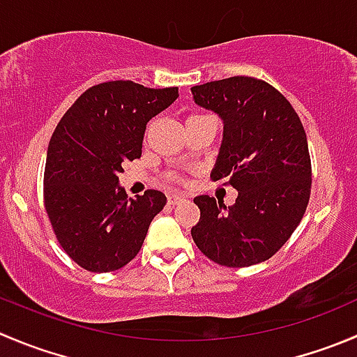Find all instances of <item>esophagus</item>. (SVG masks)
Wrapping results in <instances>:
<instances>
[{"mask_svg":"<svg viewBox=\"0 0 357 357\" xmlns=\"http://www.w3.org/2000/svg\"><path fill=\"white\" fill-rule=\"evenodd\" d=\"M183 200H185V197H181V195H169L167 197L169 206H178V204L183 202Z\"/></svg>","mask_w":357,"mask_h":357,"instance_id":"obj_1","label":"esophagus"}]
</instances>
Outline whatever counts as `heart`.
<instances>
[{"label":"heart","mask_w":357,"mask_h":357,"mask_svg":"<svg viewBox=\"0 0 357 357\" xmlns=\"http://www.w3.org/2000/svg\"><path fill=\"white\" fill-rule=\"evenodd\" d=\"M171 179H174V181H183V178L179 174H171Z\"/></svg>","instance_id":"1"}]
</instances>
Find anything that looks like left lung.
Here are the masks:
<instances>
[{
    "mask_svg": "<svg viewBox=\"0 0 357 357\" xmlns=\"http://www.w3.org/2000/svg\"><path fill=\"white\" fill-rule=\"evenodd\" d=\"M199 106L223 119L213 181L238 192L227 207L214 197L193 202L197 248L214 263L242 268L272 258L305 214L312 188L309 144L291 102L263 79L231 76L192 89Z\"/></svg>",
    "mask_w": 357,
    "mask_h": 357,
    "instance_id": "1",
    "label": "left lung"
}]
</instances>
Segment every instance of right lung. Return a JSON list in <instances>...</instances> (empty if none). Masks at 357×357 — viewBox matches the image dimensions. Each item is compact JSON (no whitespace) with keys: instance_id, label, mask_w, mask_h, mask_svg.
<instances>
[{"instance_id":"obj_1","label":"right lung","mask_w":357,"mask_h":357,"mask_svg":"<svg viewBox=\"0 0 357 357\" xmlns=\"http://www.w3.org/2000/svg\"><path fill=\"white\" fill-rule=\"evenodd\" d=\"M178 86L148 89L130 79L86 89L52 134L43 202L66 255L89 272H113L136 258L165 195L127 199L119 172L141 157L146 123L178 99Z\"/></svg>"}]
</instances>
